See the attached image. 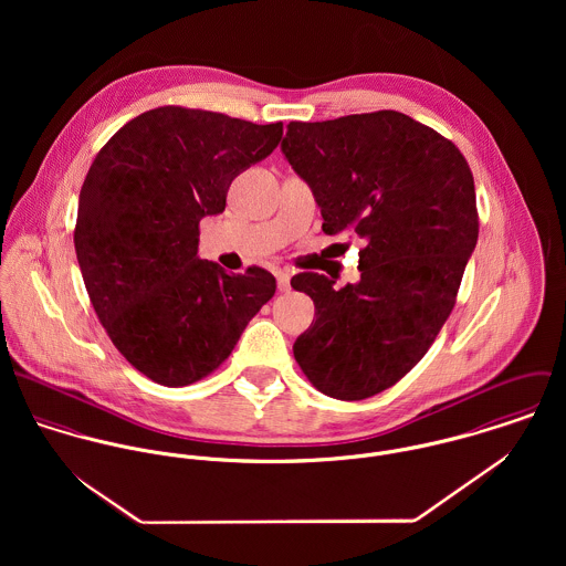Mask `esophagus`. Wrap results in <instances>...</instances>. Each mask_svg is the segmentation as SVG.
<instances>
[{
    "label": "esophagus",
    "instance_id": "34e87169",
    "mask_svg": "<svg viewBox=\"0 0 566 566\" xmlns=\"http://www.w3.org/2000/svg\"><path fill=\"white\" fill-rule=\"evenodd\" d=\"M276 285H279V292H290V272L279 270L276 272Z\"/></svg>",
    "mask_w": 566,
    "mask_h": 566
}]
</instances>
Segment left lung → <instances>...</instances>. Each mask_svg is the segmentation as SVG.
Instances as JSON below:
<instances>
[{"mask_svg":"<svg viewBox=\"0 0 566 566\" xmlns=\"http://www.w3.org/2000/svg\"><path fill=\"white\" fill-rule=\"evenodd\" d=\"M281 153L310 185L324 233L364 242L357 283L292 279L316 305L294 357L331 399L375 397L422 359L455 305L480 233L471 167L399 111L290 122Z\"/></svg>","mask_w":566,"mask_h":566,"instance_id":"8db88e82","label":"left lung"}]
</instances>
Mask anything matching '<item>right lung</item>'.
Here are the masks:
<instances>
[{"mask_svg": "<svg viewBox=\"0 0 566 566\" xmlns=\"http://www.w3.org/2000/svg\"><path fill=\"white\" fill-rule=\"evenodd\" d=\"M283 124L161 106L97 153L78 200L76 254L93 310L148 379L180 388L213 373L274 296L261 268L229 274L198 256L238 174L279 146Z\"/></svg>", "mask_w": 566, "mask_h": 566, "instance_id": "add662e5", "label": "right lung"}]
</instances>
